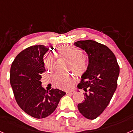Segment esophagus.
<instances>
[{
    "label": "esophagus",
    "instance_id": "34e87169",
    "mask_svg": "<svg viewBox=\"0 0 133 133\" xmlns=\"http://www.w3.org/2000/svg\"><path fill=\"white\" fill-rule=\"evenodd\" d=\"M66 95H73L75 93V91L73 90H70V91H66Z\"/></svg>",
    "mask_w": 133,
    "mask_h": 133
}]
</instances>
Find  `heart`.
<instances>
[{"mask_svg":"<svg viewBox=\"0 0 133 133\" xmlns=\"http://www.w3.org/2000/svg\"><path fill=\"white\" fill-rule=\"evenodd\" d=\"M61 52L72 60V69L77 73H82L87 69V61L83 57V52L81 49L72 46H64L61 48ZM44 66L49 70L55 67V58L52 52L46 54L43 58ZM54 82L57 87L62 89H69L75 84V79L72 75L68 73L59 72L55 75Z\"/></svg>","mask_w":133,"mask_h":133,"instance_id":"1","label":"heart"}]
</instances>
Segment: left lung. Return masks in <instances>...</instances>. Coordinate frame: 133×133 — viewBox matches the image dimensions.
<instances>
[{
    "mask_svg": "<svg viewBox=\"0 0 133 133\" xmlns=\"http://www.w3.org/2000/svg\"><path fill=\"white\" fill-rule=\"evenodd\" d=\"M87 52L89 65L77 87L85 91L78 104L79 112L88 119L97 118L108 106L117 89L120 68L113 52L107 46L92 40L74 43Z\"/></svg>",
    "mask_w": 133,
    "mask_h": 133,
    "instance_id": "obj_1",
    "label": "left lung"
}]
</instances>
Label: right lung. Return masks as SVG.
<instances>
[{"mask_svg": "<svg viewBox=\"0 0 133 133\" xmlns=\"http://www.w3.org/2000/svg\"><path fill=\"white\" fill-rule=\"evenodd\" d=\"M49 48L35 45L21 51L12 63L10 83L18 106L36 118L52 113L66 92L57 89L46 91L41 86V74L45 72L43 56Z\"/></svg>", "mask_w": 133, "mask_h": 133, "instance_id": "obj_1", "label": "right lung"}]
</instances>
